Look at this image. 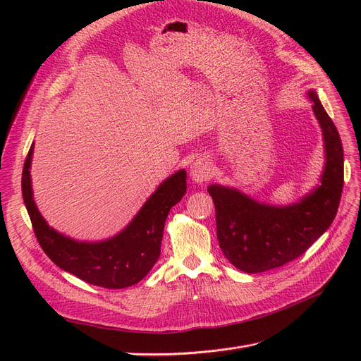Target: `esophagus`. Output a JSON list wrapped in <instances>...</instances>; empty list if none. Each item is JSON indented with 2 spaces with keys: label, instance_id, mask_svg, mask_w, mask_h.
<instances>
[{
  "label": "esophagus",
  "instance_id": "esophagus-1",
  "mask_svg": "<svg viewBox=\"0 0 361 361\" xmlns=\"http://www.w3.org/2000/svg\"><path fill=\"white\" fill-rule=\"evenodd\" d=\"M190 177L196 184H204L206 181H209L214 177V168L211 162L199 158L190 168Z\"/></svg>",
  "mask_w": 361,
  "mask_h": 361
}]
</instances>
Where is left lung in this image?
<instances>
[{
    "label": "left lung",
    "instance_id": "left-lung-1",
    "mask_svg": "<svg viewBox=\"0 0 361 361\" xmlns=\"http://www.w3.org/2000/svg\"><path fill=\"white\" fill-rule=\"evenodd\" d=\"M307 98L325 142V166L310 193L293 204L275 206L233 187H207L215 203L219 247L243 272L259 274L297 259L329 228L338 212L344 185L343 143L317 93L310 89Z\"/></svg>",
    "mask_w": 361,
    "mask_h": 361
}]
</instances>
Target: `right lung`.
<instances>
[{
	"label": "right lung",
	"instance_id": "1",
	"mask_svg": "<svg viewBox=\"0 0 361 361\" xmlns=\"http://www.w3.org/2000/svg\"><path fill=\"white\" fill-rule=\"evenodd\" d=\"M32 157L33 143L23 166L22 193L35 235L48 257L60 269L104 288H127L142 281L159 259L171 207L185 195V169L164 180L123 231L101 241H79L54 230L37 209L30 178Z\"/></svg>",
	"mask_w": 361,
	"mask_h": 361
}]
</instances>
